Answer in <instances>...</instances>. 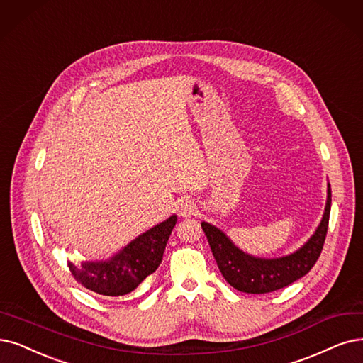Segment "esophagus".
<instances>
[{
	"label": "esophagus",
	"mask_w": 363,
	"mask_h": 363,
	"mask_svg": "<svg viewBox=\"0 0 363 363\" xmlns=\"http://www.w3.org/2000/svg\"><path fill=\"white\" fill-rule=\"evenodd\" d=\"M177 211L183 217H191L195 214L196 207L189 198H182L177 201Z\"/></svg>",
	"instance_id": "esophagus-1"
}]
</instances>
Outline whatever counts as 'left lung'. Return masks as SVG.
Wrapping results in <instances>:
<instances>
[{"label": "left lung", "instance_id": "obj_1", "mask_svg": "<svg viewBox=\"0 0 363 363\" xmlns=\"http://www.w3.org/2000/svg\"><path fill=\"white\" fill-rule=\"evenodd\" d=\"M330 202V184L328 183L326 207L320 225L301 249L283 257H255L240 250L219 228L207 222H202L201 226L225 280L244 294H268L292 284L314 267L325 244Z\"/></svg>", "mask_w": 363, "mask_h": 363}]
</instances>
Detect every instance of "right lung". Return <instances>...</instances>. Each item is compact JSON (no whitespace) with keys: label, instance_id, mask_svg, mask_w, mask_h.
I'll return each mask as SVG.
<instances>
[{"label":"right lung","instance_id":"obj_1","mask_svg":"<svg viewBox=\"0 0 363 363\" xmlns=\"http://www.w3.org/2000/svg\"><path fill=\"white\" fill-rule=\"evenodd\" d=\"M176 223L177 216L172 214L107 260H86L80 265L68 262L69 272L82 286L99 295L122 296L133 292L161 265L165 245Z\"/></svg>","mask_w":363,"mask_h":363}]
</instances>
